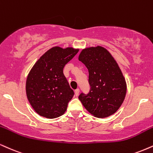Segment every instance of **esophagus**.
<instances>
[{"instance_id":"1","label":"esophagus","mask_w":153,"mask_h":153,"mask_svg":"<svg viewBox=\"0 0 153 153\" xmlns=\"http://www.w3.org/2000/svg\"><path fill=\"white\" fill-rule=\"evenodd\" d=\"M79 93H80V90L79 89H76L75 91V96H78V95H79Z\"/></svg>"}]
</instances>
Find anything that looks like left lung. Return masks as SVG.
I'll return each mask as SVG.
<instances>
[{
	"instance_id": "1",
	"label": "left lung",
	"mask_w": 153,
	"mask_h": 153,
	"mask_svg": "<svg viewBox=\"0 0 153 153\" xmlns=\"http://www.w3.org/2000/svg\"><path fill=\"white\" fill-rule=\"evenodd\" d=\"M78 60L89 73L91 90L79 95L90 113L98 118L113 115L119 109L126 95V82L111 54L101 46L83 49Z\"/></svg>"
}]
</instances>
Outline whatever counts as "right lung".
I'll return each instance as SVG.
<instances>
[{
    "label": "right lung",
    "instance_id": "add662e5",
    "mask_svg": "<svg viewBox=\"0 0 153 153\" xmlns=\"http://www.w3.org/2000/svg\"><path fill=\"white\" fill-rule=\"evenodd\" d=\"M78 51L53 47L30 70L26 80V95L31 106L40 116L56 118L67 110L74 92L63 74V68Z\"/></svg>",
    "mask_w": 153,
    "mask_h": 153
}]
</instances>
